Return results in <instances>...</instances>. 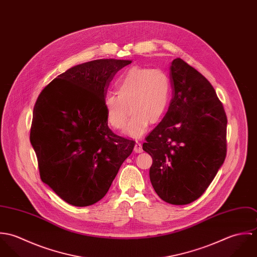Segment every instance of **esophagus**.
Returning <instances> with one entry per match:
<instances>
[{
    "mask_svg": "<svg viewBox=\"0 0 257 257\" xmlns=\"http://www.w3.org/2000/svg\"><path fill=\"white\" fill-rule=\"evenodd\" d=\"M134 150H135V152H136V153H141V152H143L144 150H143V146H142V144H141V143H137V144L135 145Z\"/></svg>",
    "mask_w": 257,
    "mask_h": 257,
    "instance_id": "obj_1",
    "label": "esophagus"
}]
</instances>
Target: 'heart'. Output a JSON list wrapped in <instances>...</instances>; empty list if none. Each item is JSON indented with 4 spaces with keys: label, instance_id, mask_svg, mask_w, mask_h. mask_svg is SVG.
<instances>
[{
    "label": "heart",
    "instance_id": "heart-1",
    "mask_svg": "<svg viewBox=\"0 0 257 257\" xmlns=\"http://www.w3.org/2000/svg\"><path fill=\"white\" fill-rule=\"evenodd\" d=\"M116 94H108L104 109L108 123L114 130L125 128L130 137L142 136L149 124L164 115L170 99V80L161 69L135 66L122 74L114 84ZM130 109H128V107Z\"/></svg>",
    "mask_w": 257,
    "mask_h": 257
}]
</instances>
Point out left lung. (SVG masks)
<instances>
[{
    "label": "left lung",
    "mask_w": 257,
    "mask_h": 257,
    "mask_svg": "<svg viewBox=\"0 0 257 257\" xmlns=\"http://www.w3.org/2000/svg\"><path fill=\"white\" fill-rule=\"evenodd\" d=\"M172 99L143 149L149 178L166 203L187 205L212 183L226 155V114L211 83L181 58L170 65Z\"/></svg>",
    "instance_id": "8db88e82"
}]
</instances>
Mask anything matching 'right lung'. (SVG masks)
<instances>
[{"instance_id":"obj_1","label":"right lung","mask_w":257,"mask_h":257,"mask_svg":"<svg viewBox=\"0 0 257 257\" xmlns=\"http://www.w3.org/2000/svg\"><path fill=\"white\" fill-rule=\"evenodd\" d=\"M132 60L98 59L53 79L34 108L31 144L40 178L76 207L100 201L136 142L108 126L104 99L110 81Z\"/></svg>"}]
</instances>
